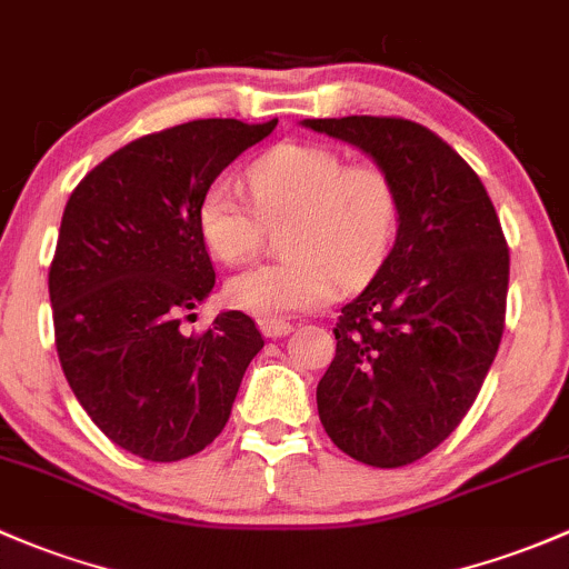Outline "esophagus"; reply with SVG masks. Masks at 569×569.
Listing matches in <instances>:
<instances>
[{
    "label": "esophagus",
    "mask_w": 569,
    "mask_h": 569,
    "mask_svg": "<svg viewBox=\"0 0 569 569\" xmlns=\"http://www.w3.org/2000/svg\"><path fill=\"white\" fill-rule=\"evenodd\" d=\"M259 327H261V335L269 340L286 338V335L295 332V327H291L289 321H280V319H264V321H259Z\"/></svg>",
    "instance_id": "obj_1"
}]
</instances>
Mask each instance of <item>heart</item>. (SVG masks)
<instances>
[{
    "instance_id": "heart-1",
    "label": "heart",
    "mask_w": 569,
    "mask_h": 569,
    "mask_svg": "<svg viewBox=\"0 0 569 569\" xmlns=\"http://www.w3.org/2000/svg\"><path fill=\"white\" fill-rule=\"evenodd\" d=\"M250 201L226 179L204 190L196 229L214 259L239 264L259 250L264 223L280 229L283 259L242 269L226 286L237 310L259 319L327 305L385 264L400 220L392 177L376 163H346L325 143L286 141L250 163Z\"/></svg>"
}]
</instances>
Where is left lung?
Here are the masks:
<instances>
[{
    "label": "left lung",
    "mask_w": 569,
    "mask_h": 569,
    "mask_svg": "<svg viewBox=\"0 0 569 569\" xmlns=\"http://www.w3.org/2000/svg\"><path fill=\"white\" fill-rule=\"evenodd\" d=\"M362 149L392 177V250L335 325V360L316 387L338 450L376 469L415 463L475 403L505 332L510 250L480 177L409 119H302Z\"/></svg>",
    "instance_id": "left-lung-1"
}]
</instances>
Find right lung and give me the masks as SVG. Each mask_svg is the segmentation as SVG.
<instances>
[{
  "instance_id": "add662e5",
  "label": "right lung",
  "mask_w": 569,
  "mask_h": 569,
  "mask_svg": "<svg viewBox=\"0 0 569 569\" xmlns=\"http://www.w3.org/2000/svg\"><path fill=\"white\" fill-rule=\"evenodd\" d=\"M274 124L196 119L143 136L94 166L64 207L48 272L59 362L94 426L143 460L212 445L264 346L239 310L204 335L179 325L214 286L201 196Z\"/></svg>"
}]
</instances>
